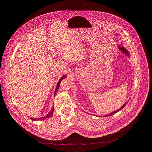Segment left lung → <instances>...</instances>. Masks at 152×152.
<instances>
[{
  "label": "left lung",
  "mask_w": 152,
  "mask_h": 152,
  "mask_svg": "<svg viewBox=\"0 0 152 152\" xmlns=\"http://www.w3.org/2000/svg\"><path fill=\"white\" fill-rule=\"evenodd\" d=\"M119 49L123 52V53H126V55H127L128 56L129 55V52H128V51L123 47V46H122V47H120L119 46ZM127 102H126L125 104H124L123 106H122V107L120 108V109H118V110H117V111H114V112H113V113H110V114H107V115H106V117H108V116H110V115H114V114H115V113H117V112H118L119 111H120L121 109H123V108L126 106V104L127 103Z\"/></svg>",
  "instance_id": "left-lung-1"
}]
</instances>
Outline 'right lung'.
Listing matches in <instances>:
<instances>
[{"mask_svg": "<svg viewBox=\"0 0 152 152\" xmlns=\"http://www.w3.org/2000/svg\"><path fill=\"white\" fill-rule=\"evenodd\" d=\"M66 77V76H63L61 79H60V80H59V82H58V84H57V86H56V89H55V94L56 93V91H57V90H58V89L59 88V85H60V83H61V80L64 79V78H65ZM53 111H54V107H53V108L50 111V112H49V113L47 114V115H46L45 116H44V117H40V118H30L31 120H45V119H46V118H49V117H51L52 115V114H53Z\"/></svg>", "mask_w": 152, "mask_h": 152, "instance_id": "right-lung-1", "label": "right lung"}]
</instances>
